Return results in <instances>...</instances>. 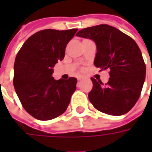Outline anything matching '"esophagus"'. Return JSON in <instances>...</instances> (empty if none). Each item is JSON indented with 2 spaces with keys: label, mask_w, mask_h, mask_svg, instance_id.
I'll list each match as a JSON object with an SVG mask.
<instances>
[{
  "label": "esophagus",
  "mask_w": 152,
  "mask_h": 152,
  "mask_svg": "<svg viewBox=\"0 0 152 152\" xmlns=\"http://www.w3.org/2000/svg\"><path fill=\"white\" fill-rule=\"evenodd\" d=\"M82 79H83V76H80L77 77V80H82Z\"/></svg>",
  "instance_id": "esophagus-1"
}]
</instances>
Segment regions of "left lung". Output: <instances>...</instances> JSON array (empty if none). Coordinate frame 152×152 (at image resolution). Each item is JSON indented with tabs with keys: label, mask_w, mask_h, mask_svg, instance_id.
Wrapping results in <instances>:
<instances>
[{
	"label": "left lung",
	"mask_w": 152,
	"mask_h": 152,
	"mask_svg": "<svg viewBox=\"0 0 152 152\" xmlns=\"http://www.w3.org/2000/svg\"><path fill=\"white\" fill-rule=\"evenodd\" d=\"M76 36L95 42L94 64L101 70H110V78L105 85L91 78L90 102L97 110L111 115L127 113L139 99L146 77V65L137 43L107 24L84 28Z\"/></svg>",
	"instance_id": "8db88e82"
}]
</instances>
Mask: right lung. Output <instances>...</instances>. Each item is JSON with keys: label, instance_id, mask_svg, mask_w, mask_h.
<instances>
[{"label": "right lung", "instance_id": "obj_1", "mask_svg": "<svg viewBox=\"0 0 152 152\" xmlns=\"http://www.w3.org/2000/svg\"><path fill=\"white\" fill-rule=\"evenodd\" d=\"M78 29H45L23 45L15 58L14 86L23 108L40 121L59 116L69 105L77 80H54L53 67L65 56L66 45Z\"/></svg>", "mask_w": 152, "mask_h": 152}]
</instances>
